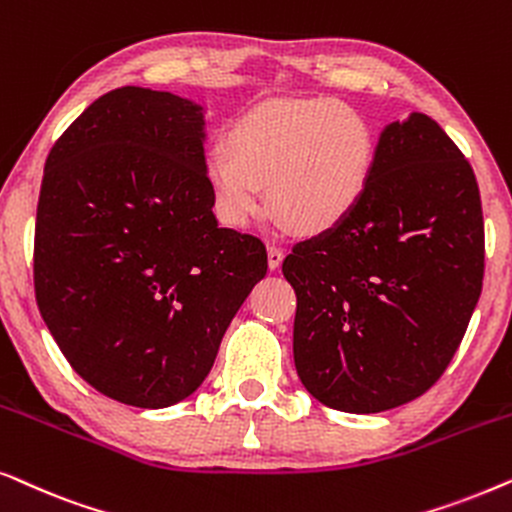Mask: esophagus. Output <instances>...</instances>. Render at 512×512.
<instances>
[{"instance_id": "obj_1", "label": "esophagus", "mask_w": 512, "mask_h": 512, "mask_svg": "<svg viewBox=\"0 0 512 512\" xmlns=\"http://www.w3.org/2000/svg\"><path fill=\"white\" fill-rule=\"evenodd\" d=\"M282 261H284V251L275 247V244H270V247H268V268L277 270L279 265H282Z\"/></svg>"}]
</instances>
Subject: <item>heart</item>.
Segmentation results:
<instances>
[{
	"instance_id": "1",
	"label": "heart",
	"mask_w": 512,
	"mask_h": 512,
	"mask_svg": "<svg viewBox=\"0 0 512 512\" xmlns=\"http://www.w3.org/2000/svg\"><path fill=\"white\" fill-rule=\"evenodd\" d=\"M377 163V132L352 104L331 97L279 100L230 125L226 146L205 156L216 216L244 228L270 209L300 235H324L366 198Z\"/></svg>"
}]
</instances>
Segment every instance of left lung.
Returning a JSON list of instances; mask_svg holds the SVG:
<instances>
[{"mask_svg":"<svg viewBox=\"0 0 512 512\" xmlns=\"http://www.w3.org/2000/svg\"><path fill=\"white\" fill-rule=\"evenodd\" d=\"M293 361L328 408L370 415L429 391L478 305L485 223L473 167L426 114L391 123L361 205L282 263Z\"/></svg>","mask_w":512,"mask_h":512,"instance_id":"1","label":"left lung"}]
</instances>
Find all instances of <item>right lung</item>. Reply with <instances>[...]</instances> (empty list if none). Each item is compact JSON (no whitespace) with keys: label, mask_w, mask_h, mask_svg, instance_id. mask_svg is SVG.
Here are the masks:
<instances>
[{"label":"right lung","mask_w":512,"mask_h":512,"mask_svg":"<svg viewBox=\"0 0 512 512\" xmlns=\"http://www.w3.org/2000/svg\"><path fill=\"white\" fill-rule=\"evenodd\" d=\"M200 104L137 86L95 100L46 158L34 293L76 373L135 408L205 382L268 272L265 244L219 228Z\"/></svg>","instance_id":"right-lung-1"}]
</instances>
